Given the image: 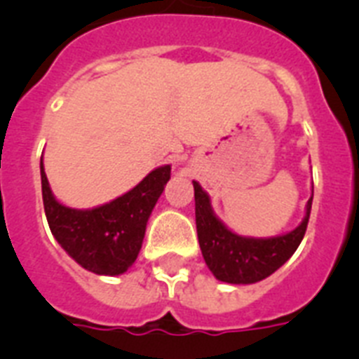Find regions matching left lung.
Instances as JSON below:
<instances>
[{
    "label": "left lung",
    "instance_id": "left-lung-1",
    "mask_svg": "<svg viewBox=\"0 0 359 359\" xmlns=\"http://www.w3.org/2000/svg\"><path fill=\"white\" fill-rule=\"evenodd\" d=\"M192 183H194L196 228H198L199 246H201L203 259L217 280L228 284H253L262 280L275 273L297 252L298 244L302 243L313 198L307 201L302 223L294 230L287 231L284 236L255 239V237L237 236L228 230L212 210L207 192L198 182Z\"/></svg>",
    "mask_w": 359,
    "mask_h": 359
}]
</instances>
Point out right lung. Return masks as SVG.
Instances as JSON below:
<instances>
[{
  "label": "right lung",
  "mask_w": 359,
  "mask_h": 359,
  "mask_svg": "<svg viewBox=\"0 0 359 359\" xmlns=\"http://www.w3.org/2000/svg\"><path fill=\"white\" fill-rule=\"evenodd\" d=\"M170 180V165L158 167L135 189L100 207L79 210L55 199L41 160L44 214L65 252L97 275H122L136 261L149 215Z\"/></svg>",
  "instance_id": "1"
}]
</instances>
